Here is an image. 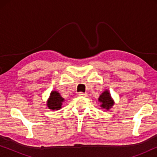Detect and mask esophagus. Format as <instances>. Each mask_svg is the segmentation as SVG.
<instances>
[{
	"instance_id": "34e87169",
	"label": "esophagus",
	"mask_w": 157,
	"mask_h": 157,
	"mask_svg": "<svg viewBox=\"0 0 157 157\" xmlns=\"http://www.w3.org/2000/svg\"><path fill=\"white\" fill-rule=\"evenodd\" d=\"M78 95L81 96H84V97H88V94L87 93H83V92H79Z\"/></svg>"
}]
</instances>
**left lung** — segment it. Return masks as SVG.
<instances>
[{"mask_svg": "<svg viewBox=\"0 0 157 157\" xmlns=\"http://www.w3.org/2000/svg\"><path fill=\"white\" fill-rule=\"evenodd\" d=\"M98 101H99L101 104V107L106 109L107 110H108L109 109H110L113 104V100L111 99V95L108 91H105L104 93H102L101 95L99 96V98H98Z\"/></svg>", "mask_w": 157, "mask_h": 157, "instance_id": "1", "label": "left lung"}]
</instances>
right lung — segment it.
Listing matches in <instances>:
<instances>
[{"label":"right lung","instance_id":"obj_1","mask_svg":"<svg viewBox=\"0 0 157 157\" xmlns=\"http://www.w3.org/2000/svg\"><path fill=\"white\" fill-rule=\"evenodd\" d=\"M63 101L64 98L61 97L59 93H58L56 91H52L51 94L50 98L47 102V106L52 110H59L61 108L62 103Z\"/></svg>","mask_w":157,"mask_h":157}]
</instances>
